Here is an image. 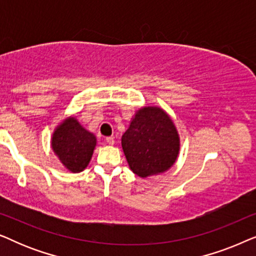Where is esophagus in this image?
Wrapping results in <instances>:
<instances>
[{
  "instance_id": "obj_1",
  "label": "esophagus",
  "mask_w": 256,
  "mask_h": 256,
  "mask_svg": "<svg viewBox=\"0 0 256 256\" xmlns=\"http://www.w3.org/2000/svg\"><path fill=\"white\" fill-rule=\"evenodd\" d=\"M106 143L110 146L114 144V138H106Z\"/></svg>"
}]
</instances>
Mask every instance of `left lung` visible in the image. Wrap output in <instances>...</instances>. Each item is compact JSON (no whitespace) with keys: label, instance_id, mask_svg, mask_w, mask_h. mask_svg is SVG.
Listing matches in <instances>:
<instances>
[{"label":"left lung","instance_id":"left-lung-1","mask_svg":"<svg viewBox=\"0 0 256 256\" xmlns=\"http://www.w3.org/2000/svg\"><path fill=\"white\" fill-rule=\"evenodd\" d=\"M121 146L132 172L148 178L172 168L180 155V138L163 108L143 106L132 115Z\"/></svg>","mask_w":256,"mask_h":256}]
</instances>
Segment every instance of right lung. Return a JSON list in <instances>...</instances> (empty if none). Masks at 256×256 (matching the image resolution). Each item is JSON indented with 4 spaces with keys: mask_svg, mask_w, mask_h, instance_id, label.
<instances>
[{
    "mask_svg": "<svg viewBox=\"0 0 256 256\" xmlns=\"http://www.w3.org/2000/svg\"><path fill=\"white\" fill-rule=\"evenodd\" d=\"M50 143L62 166L78 174L85 170L92 160L96 136L84 128L74 115H70L54 128Z\"/></svg>",
    "mask_w": 256,
    "mask_h": 256,
    "instance_id": "add662e5",
    "label": "right lung"
}]
</instances>
